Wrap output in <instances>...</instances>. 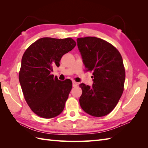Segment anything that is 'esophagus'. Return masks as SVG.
Listing matches in <instances>:
<instances>
[{"instance_id":"34e87169","label":"esophagus","mask_w":148,"mask_h":148,"mask_svg":"<svg viewBox=\"0 0 148 148\" xmlns=\"http://www.w3.org/2000/svg\"><path fill=\"white\" fill-rule=\"evenodd\" d=\"M77 85H78V84L77 82H76V81H72V86H73V87H76V86H77Z\"/></svg>"}]
</instances>
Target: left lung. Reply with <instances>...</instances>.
Segmentation results:
<instances>
[{
  "label": "left lung",
  "mask_w": 148,
  "mask_h": 148,
  "mask_svg": "<svg viewBox=\"0 0 148 148\" xmlns=\"http://www.w3.org/2000/svg\"><path fill=\"white\" fill-rule=\"evenodd\" d=\"M86 71L93 72V85L83 83L79 103L88 114L101 117L114 109L123 92L125 70L121 55L111 44L95 37L77 39Z\"/></svg>",
  "instance_id": "1"
}]
</instances>
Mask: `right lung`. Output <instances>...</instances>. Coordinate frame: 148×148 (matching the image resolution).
Wrapping results in <instances>:
<instances>
[{
	"instance_id": "add662e5",
	"label": "right lung",
	"mask_w": 148,
	"mask_h": 148,
	"mask_svg": "<svg viewBox=\"0 0 148 148\" xmlns=\"http://www.w3.org/2000/svg\"><path fill=\"white\" fill-rule=\"evenodd\" d=\"M76 45L72 38L43 37L32 44L22 56L19 72L22 92L31 110L40 117L54 118L64 109L72 81H60L51 72Z\"/></svg>"
}]
</instances>
